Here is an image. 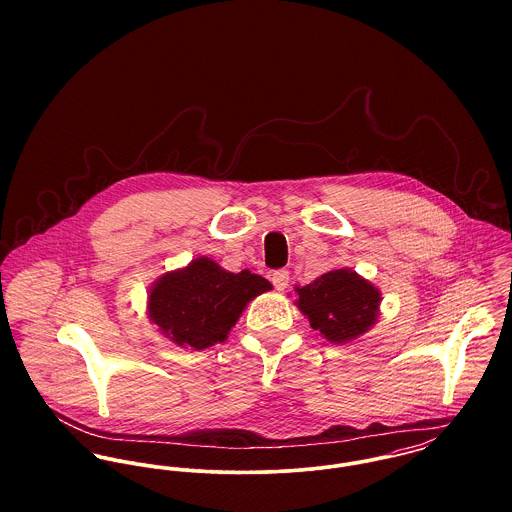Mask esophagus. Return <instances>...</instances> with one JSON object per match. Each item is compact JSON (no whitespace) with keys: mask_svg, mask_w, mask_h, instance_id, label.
Masks as SVG:
<instances>
[{"mask_svg":"<svg viewBox=\"0 0 512 512\" xmlns=\"http://www.w3.org/2000/svg\"><path fill=\"white\" fill-rule=\"evenodd\" d=\"M272 284H274V288L276 290H286L288 288V284H290V272L288 270H276L274 274H272Z\"/></svg>","mask_w":512,"mask_h":512,"instance_id":"esophagus-1","label":"esophagus"}]
</instances>
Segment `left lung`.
<instances>
[{
	"label": "left lung",
	"instance_id": "1",
	"mask_svg": "<svg viewBox=\"0 0 512 512\" xmlns=\"http://www.w3.org/2000/svg\"><path fill=\"white\" fill-rule=\"evenodd\" d=\"M295 305L309 325L331 343H349L366 333L376 317L380 292L353 270H333L303 288Z\"/></svg>",
	"mask_w": 512,
	"mask_h": 512
}]
</instances>
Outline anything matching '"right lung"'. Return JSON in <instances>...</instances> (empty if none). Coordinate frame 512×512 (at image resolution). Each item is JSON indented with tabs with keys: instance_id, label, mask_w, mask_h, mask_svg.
I'll list each match as a JSON object with an SVG mask.
<instances>
[{
	"instance_id": "1",
	"label": "right lung",
	"mask_w": 512,
	"mask_h": 512,
	"mask_svg": "<svg viewBox=\"0 0 512 512\" xmlns=\"http://www.w3.org/2000/svg\"><path fill=\"white\" fill-rule=\"evenodd\" d=\"M272 284L258 274L222 270L209 258L167 272L149 290L147 311L159 331L179 347L203 351L222 343L246 303Z\"/></svg>"
}]
</instances>
